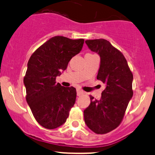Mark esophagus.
<instances>
[{"mask_svg":"<svg viewBox=\"0 0 155 155\" xmlns=\"http://www.w3.org/2000/svg\"><path fill=\"white\" fill-rule=\"evenodd\" d=\"M76 92H77V95L78 96H80V95H83V94H84V92L83 90H80V89H77V90H76Z\"/></svg>","mask_w":155,"mask_h":155,"instance_id":"esophagus-1","label":"esophagus"}]
</instances>
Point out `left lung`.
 <instances>
[{"label":"left lung","instance_id":"1","mask_svg":"<svg viewBox=\"0 0 155 155\" xmlns=\"http://www.w3.org/2000/svg\"><path fill=\"white\" fill-rule=\"evenodd\" d=\"M92 51L100 56L97 79L106 84L100 100L90 95V104L84 111L87 126L97 134H105L117 128L123 119L132 98L133 76L127 60L107 40H87Z\"/></svg>","mask_w":155,"mask_h":155}]
</instances>
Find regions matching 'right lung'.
<instances>
[{
	"label": "right lung",
	"mask_w": 155,
	"mask_h": 155,
	"mask_svg": "<svg viewBox=\"0 0 155 155\" xmlns=\"http://www.w3.org/2000/svg\"><path fill=\"white\" fill-rule=\"evenodd\" d=\"M84 40L54 36L34 51L24 78L26 101L42 127L54 129L66 122L76 101L74 87L56 83V77L67 68L71 59L81 51Z\"/></svg>",
	"instance_id": "right-lung-1"
}]
</instances>
